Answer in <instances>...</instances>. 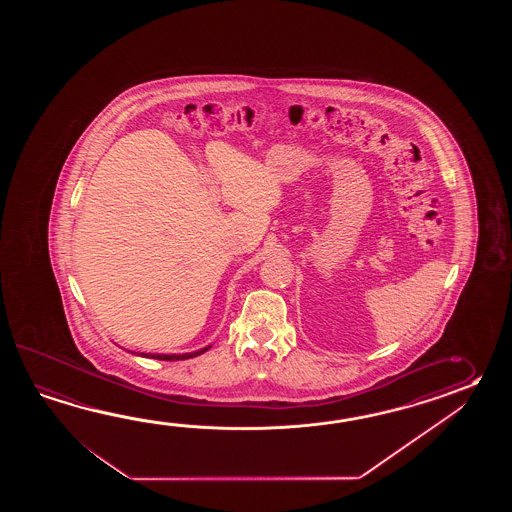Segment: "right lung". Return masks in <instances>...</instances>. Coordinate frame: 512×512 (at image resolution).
I'll use <instances>...</instances> for the list:
<instances>
[{"instance_id": "obj_1", "label": "right lung", "mask_w": 512, "mask_h": 512, "mask_svg": "<svg viewBox=\"0 0 512 512\" xmlns=\"http://www.w3.org/2000/svg\"><path fill=\"white\" fill-rule=\"evenodd\" d=\"M208 348H210V346H208ZM208 348L199 349V351H194V353H183V355H152V353H146V355H142V357H148V359L157 360H185L192 359V357H197V355L205 353Z\"/></svg>"}]
</instances>
